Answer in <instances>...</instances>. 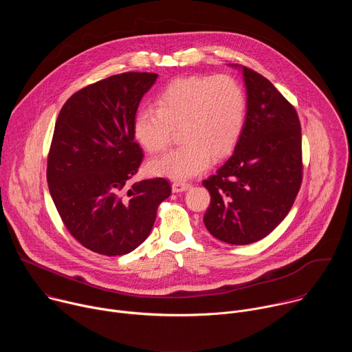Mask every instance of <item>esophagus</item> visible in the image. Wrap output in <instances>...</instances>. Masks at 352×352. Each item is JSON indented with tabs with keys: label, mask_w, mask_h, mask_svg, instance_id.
<instances>
[{
	"label": "esophagus",
	"mask_w": 352,
	"mask_h": 352,
	"mask_svg": "<svg viewBox=\"0 0 352 352\" xmlns=\"http://www.w3.org/2000/svg\"><path fill=\"white\" fill-rule=\"evenodd\" d=\"M188 188H190L189 182H182V181H174L173 182V192H184Z\"/></svg>",
	"instance_id": "esophagus-1"
}]
</instances>
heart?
Segmentation results:
<instances>
[{
  "label": "heart",
  "mask_w": 352,
  "mask_h": 352,
  "mask_svg": "<svg viewBox=\"0 0 352 352\" xmlns=\"http://www.w3.org/2000/svg\"><path fill=\"white\" fill-rule=\"evenodd\" d=\"M246 102L241 85L228 75L186 76L170 83L156 109H142L133 121L136 140L150 153L166 150L181 128L182 146L150 162L155 175L186 179L227 155L242 131Z\"/></svg>",
  "instance_id": "1"
}]
</instances>
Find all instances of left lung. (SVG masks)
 I'll return each mask as SVG.
<instances>
[{
	"label": "left lung",
	"mask_w": 352,
	"mask_h": 352,
	"mask_svg": "<svg viewBox=\"0 0 352 352\" xmlns=\"http://www.w3.org/2000/svg\"><path fill=\"white\" fill-rule=\"evenodd\" d=\"M246 118L230 159L204 181L210 205L204 221L217 239L248 245L288 214L302 184V135L295 107L273 83L242 67Z\"/></svg>",
	"instance_id": "8db88e82"
}]
</instances>
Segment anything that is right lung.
Listing matches in <instances>:
<instances>
[{
  "mask_svg": "<svg viewBox=\"0 0 352 352\" xmlns=\"http://www.w3.org/2000/svg\"><path fill=\"white\" fill-rule=\"evenodd\" d=\"M156 79L148 72L113 75L74 93L58 114L47 184L65 228L91 252H132L171 195L166 178L132 182L143 160L133 121Z\"/></svg>",
  "mask_w": 352,
  "mask_h": 352,
  "instance_id": "1",
  "label": "right lung"
}]
</instances>
